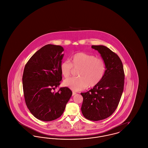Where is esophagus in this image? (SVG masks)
Returning <instances> with one entry per match:
<instances>
[{
  "label": "esophagus",
  "instance_id": "1",
  "mask_svg": "<svg viewBox=\"0 0 148 148\" xmlns=\"http://www.w3.org/2000/svg\"><path fill=\"white\" fill-rule=\"evenodd\" d=\"M76 94H77V93H76L75 92H73V93H72V95H73V96H74V95H75Z\"/></svg>",
  "mask_w": 148,
  "mask_h": 148
}]
</instances>
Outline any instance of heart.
Masks as SVG:
<instances>
[{"label":"heart","mask_w":148,"mask_h":148,"mask_svg":"<svg viewBox=\"0 0 148 148\" xmlns=\"http://www.w3.org/2000/svg\"><path fill=\"white\" fill-rule=\"evenodd\" d=\"M73 69H78V77L64 80L63 84L74 91H80L98 84L104 77L106 71L105 62L94 55L80 52L75 54L71 62L65 60L60 65L61 73L65 78L69 77Z\"/></svg>","instance_id":"obj_1"}]
</instances>
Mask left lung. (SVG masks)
I'll list each match as a JSON object with an SVG mask.
<instances>
[{
    "mask_svg": "<svg viewBox=\"0 0 148 148\" xmlns=\"http://www.w3.org/2000/svg\"><path fill=\"white\" fill-rule=\"evenodd\" d=\"M105 62L104 77L97 86L81 93L83 101L81 108L85 118L92 121L105 119L116 109L124 90L125 74L119 56L103 45H92Z\"/></svg>",
    "mask_w": 148,
    "mask_h": 148,
    "instance_id": "1",
    "label": "left lung"
}]
</instances>
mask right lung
Returning a JSON list of instances; mask_svg holds the SVG:
<instances>
[{
  "mask_svg": "<svg viewBox=\"0 0 148 148\" xmlns=\"http://www.w3.org/2000/svg\"><path fill=\"white\" fill-rule=\"evenodd\" d=\"M63 51L60 45H46L25 64L22 77L24 97L29 111L38 119L49 121L59 118L72 95L68 87L55 92L62 79Z\"/></svg>",
  "mask_w": 148,
  "mask_h": 148,
  "instance_id": "1",
  "label": "right lung"
}]
</instances>
